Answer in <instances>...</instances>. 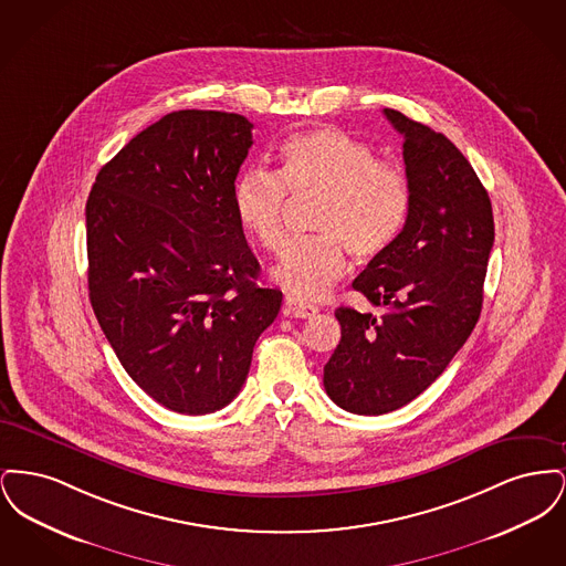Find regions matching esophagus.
I'll return each instance as SVG.
<instances>
[{"label":"esophagus","mask_w":566,"mask_h":566,"mask_svg":"<svg viewBox=\"0 0 566 566\" xmlns=\"http://www.w3.org/2000/svg\"><path fill=\"white\" fill-rule=\"evenodd\" d=\"M284 314L291 316V318L305 321V318L316 316V314H318V307H316V305H310V303H303V301H298L295 296H286V298H284Z\"/></svg>","instance_id":"1"}]
</instances>
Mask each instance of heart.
I'll return each mask as SVG.
<instances>
[{"instance_id": "heart-1", "label": "heart", "mask_w": 566, "mask_h": 566, "mask_svg": "<svg viewBox=\"0 0 566 566\" xmlns=\"http://www.w3.org/2000/svg\"><path fill=\"white\" fill-rule=\"evenodd\" d=\"M286 190L318 197L316 240L291 243L273 280L296 298H321L346 273V252L360 265L379 261L403 233L411 185L403 165L379 159L365 139L324 125L291 135L277 153V176L248 169L233 187L245 233L271 254L286 240Z\"/></svg>"}]
</instances>
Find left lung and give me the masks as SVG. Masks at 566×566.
I'll list each match as a JSON object with an SVG mask.
<instances>
[{"instance_id":"left-lung-1","label":"left lung","mask_w":566,"mask_h":566,"mask_svg":"<svg viewBox=\"0 0 566 566\" xmlns=\"http://www.w3.org/2000/svg\"><path fill=\"white\" fill-rule=\"evenodd\" d=\"M411 210L399 242L352 282L379 314L337 307L342 342L324 365L333 403L360 416L395 411L446 371L475 324L494 243L490 197L443 134L397 109Z\"/></svg>"}]
</instances>
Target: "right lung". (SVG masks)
Here are the masks:
<instances>
[{"label":"right lung","instance_id":"1","mask_svg":"<svg viewBox=\"0 0 566 566\" xmlns=\"http://www.w3.org/2000/svg\"><path fill=\"white\" fill-rule=\"evenodd\" d=\"M252 127L242 114L171 112L99 169L86 201L97 323L135 384L187 416L240 395L282 305L256 284L233 210Z\"/></svg>","mask_w":566,"mask_h":566}]
</instances>
